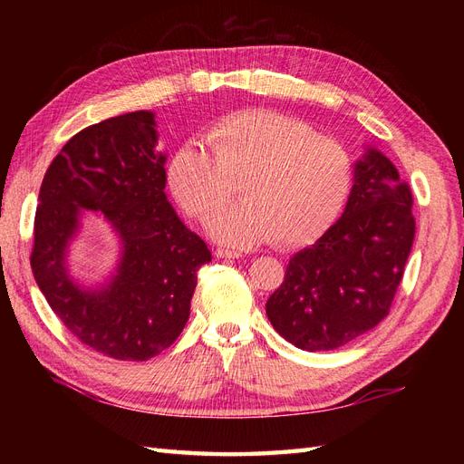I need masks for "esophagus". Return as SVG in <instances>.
I'll return each instance as SVG.
<instances>
[{"mask_svg": "<svg viewBox=\"0 0 464 464\" xmlns=\"http://www.w3.org/2000/svg\"><path fill=\"white\" fill-rule=\"evenodd\" d=\"M217 257H228V259H240L244 254L240 249H232V247H217L215 249Z\"/></svg>", "mask_w": 464, "mask_h": 464, "instance_id": "1", "label": "esophagus"}]
</instances>
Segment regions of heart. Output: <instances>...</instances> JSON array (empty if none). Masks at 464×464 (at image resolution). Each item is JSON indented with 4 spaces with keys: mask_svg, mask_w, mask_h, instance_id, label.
Here are the masks:
<instances>
[{
    "mask_svg": "<svg viewBox=\"0 0 464 464\" xmlns=\"http://www.w3.org/2000/svg\"><path fill=\"white\" fill-rule=\"evenodd\" d=\"M199 143L181 145L168 162L178 201L205 220L234 195L208 228L230 244L269 240L290 247L314 240L344 207L354 181L348 150L314 125L273 110H242L215 121Z\"/></svg>",
    "mask_w": 464,
    "mask_h": 464,
    "instance_id": "heart-1",
    "label": "heart"
}]
</instances>
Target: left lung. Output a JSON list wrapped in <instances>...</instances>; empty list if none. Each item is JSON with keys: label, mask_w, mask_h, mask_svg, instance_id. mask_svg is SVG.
Instances as JSON below:
<instances>
[{"label": "left lung", "mask_w": 464, "mask_h": 464, "mask_svg": "<svg viewBox=\"0 0 464 464\" xmlns=\"http://www.w3.org/2000/svg\"><path fill=\"white\" fill-rule=\"evenodd\" d=\"M354 170L343 217L290 259L266 300L273 327L310 353L344 346L389 315L414 242L409 181L377 150Z\"/></svg>", "instance_id": "obj_1"}]
</instances>
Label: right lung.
Here are the masks:
<instances>
[{
    "label": "right lung",
    "mask_w": 464,
    "mask_h": 464,
    "mask_svg": "<svg viewBox=\"0 0 464 464\" xmlns=\"http://www.w3.org/2000/svg\"><path fill=\"white\" fill-rule=\"evenodd\" d=\"M154 147L150 111L89 125L52 160L34 215L38 288L69 333L116 360H149L178 339L199 266L210 261L166 199V159ZM81 208L98 209L122 242L119 275L101 291H82L64 269Z\"/></svg>",
    "instance_id": "1"
}]
</instances>
